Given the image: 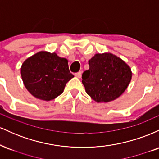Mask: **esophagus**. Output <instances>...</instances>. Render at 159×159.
Listing matches in <instances>:
<instances>
[{
    "instance_id": "1",
    "label": "esophagus",
    "mask_w": 159,
    "mask_h": 159,
    "mask_svg": "<svg viewBox=\"0 0 159 159\" xmlns=\"http://www.w3.org/2000/svg\"><path fill=\"white\" fill-rule=\"evenodd\" d=\"M75 75L77 78H80L81 77V72H77V73L75 74Z\"/></svg>"
}]
</instances>
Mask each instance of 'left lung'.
<instances>
[{
  "instance_id": "1",
  "label": "left lung",
  "mask_w": 159,
  "mask_h": 159,
  "mask_svg": "<svg viewBox=\"0 0 159 159\" xmlns=\"http://www.w3.org/2000/svg\"><path fill=\"white\" fill-rule=\"evenodd\" d=\"M89 66L82 74V83L86 93L96 102H109L120 97L132 79L129 66L111 53L95 54Z\"/></svg>"
}]
</instances>
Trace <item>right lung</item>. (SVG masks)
<instances>
[{
    "label": "right lung",
    "instance_id": "1",
    "mask_svg": "<svg viewBox=\"0 0 159 159\" xmlns=\"http://www.w3.org/2000/svg\"><path fill=\"white\" fill-rule=\"evenodd\" d=\"M25 87L34 97L50 101L60 96L74 77L68 61L56 53L39 52L25 60L21 67Z\"/></svg>",
    "mask_w": 159,
    "mask_h": 159
}]
</instances>
